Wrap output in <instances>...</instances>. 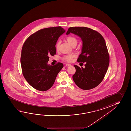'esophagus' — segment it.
<instances>
[{
  "label": "esophagus",
  "instance_id": "1",
  "mask_svg": "<svg viewBox=\"0 0 131 131\" xmlns=\"http://www.w3.org/2000/svg\"><path fill=\"white\" fill-rule=\"evenodd\" d=\"M66 66L69 67L71 65L70 64H69V63H66Z\"/></svg>",
  "mask_w": 131,
  "mask_h": 131
}]
</instances>
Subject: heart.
I'll return each instance as SVG.
<instances>
[{"label":"heart","instance_id":"1","mask_svg":"<svg viewBox=\"0 0 131 131\" xmlns=\"http://www.w3.org/2000/svg\"><path fill=\"white\" fill-rule=\"evenodd\" d=\"M66 40L68 42L69 45H71V46H73L74 45H77L78 41L77 39L75 38V37H72V36H69L67 37L66 38ZM60 41H58L56 43L55 45V48L57 50H58L60 47ZM74 57V55L73 54H70L68 55H65L63 57V60L70 62L72 60L73 58Z\"/></svg>","mask_w":131,"mask_h":131}]
</instances>
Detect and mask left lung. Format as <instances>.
<instances>
[{"instance_id": "obj_1", "label": "left lung", "mask_w": 131, "mask_h": 131, "mask_svg": "<svg viewBox=\"0 0 131 131\" xmlns=\"http://www.w3.org/2000/svg\"><path fill=\"white\" fill-rule=\"evenodd\" d=\"M70 33L81 38L82 52L77 61L85 62L84 69L74 65L76 72L73 80L82 90L92 89L103 80L109 65V55L105 41L99 32L87 27H70L66 34Z\"/></svg>"}]
</instances>
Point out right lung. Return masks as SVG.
<instances>
[{
    "label": "right lung",
    "instance_id": "1",
    "mask_svg": "<svg viewBox=\"0 0 131 131\" xmlns=\"http://www.w3.org/2000/svg\"><path fill=\"white\" fill-rule=\"evenodd\" d=\"M65 30L61 26L44 28L30 35L23 45L20 63L23 75L32 87L45 91L51 88L63 67L58 62L47 64L49 56L56 54L55 45Z\"/></svg>",
    "mask_w": 131,
    "mask_h": 131
}]
</instances>
